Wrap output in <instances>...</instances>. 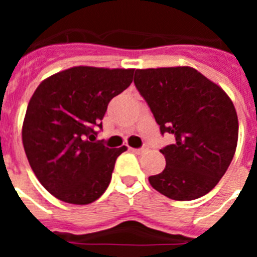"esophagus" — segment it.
<instances>
[{
	"instance_id": "1",
	"label": "esophagus",
	"mask_w": 257,
	"mask_h": 257,
	"mask_svg": "<svg viewBox=\"0 0 257 257\" xmlns=\"http://www.w3.org/2000/svg\"><path fill=\"white\" fill-rule=\"evenodd\" d=\"M147 151H148V148H147V147H143V148H139V149H133V152H135L136 154H143V153H145Z\"/></svg>"
}]
</instances>
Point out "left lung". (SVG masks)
Wrapping results in <instances>:
<instances>
[{
  "mask_svg": "<svg viewBox=\"0 0 257 257\" xmlns=\"http://www.w3.org/2000/svg\"><path fill=\"white\" fill-rule=\"evenodd\" d=\"M136 88L174 144L161 149L166 167L149 176L167 198L192 201L216 187L238 142V117L226 92L192 67L136 69Z\"/></svg>",
  "mask_w": 257,
  "mask_h": 257,
  "instance_id": "8db88e82",
  "label": "left lung"
}]
</instances>
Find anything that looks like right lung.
<instances>
[{
    "label": "right lung",
    "instance_id": "right-lung-1",
    "mask_svg": "<svg viewBox=\"0 0 257 257\" xmlns=\"http://www.w3.org/2000/svg\"><path fill=\"white\" fill-rule=\"evenodd\" d=\"M134 69L72 67L44 79L32 95L22 139L32 170L58 199L88 205L108 188L126 151L96 142L95 128L113 97L133 82Z\"/></svg>",
    "mask_w": 257,
    "mask_h": 257
}]
</instances>
